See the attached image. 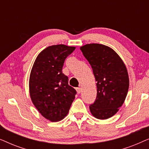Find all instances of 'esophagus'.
I'll list each match as a JSON object with an SVG mask.
<instances>
[{
  "instance_id": "obj_1",
  "label": "esophagus",
  "mask_w": 149,
  "mask_h": 149,
  "mask_svg": "<svg viewBox=\"0 0 149 149\" xmlns=\"http://www.w3.org/2000/svg\"><path fill=\"white\" fill-rule=\"evenodd\" d=\"M81 89H81V87H77V88L76 89V90H77V93H80L81 92Z\"/></svg>"
}]
</instances>
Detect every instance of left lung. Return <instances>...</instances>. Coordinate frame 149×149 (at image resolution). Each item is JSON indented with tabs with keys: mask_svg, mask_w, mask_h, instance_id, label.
Returning <instances> with one entry per match:
<instances>
[{
	"mask_svg": "<svg viewBox=\"0 0 149 149\" xmlns=\"http://www.w3.org/2000/svg\"><path fill=\"white\" fill-rule=\"evenodd\" d=\"M80 49L91 65L97 81V96L89 109L97 119H109L117 113L127 96V68L117 53L109 47L92 43Z\"/></svg>",
	"mask_w": 149,
	"mask_h": 149,
	"instance_id": "8db88e82",
	"label": "left lung"
}]
</instances>
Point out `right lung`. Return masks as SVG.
I'll return each mask as SVG.
<instances>
[{"label": "right lung", "mask_w": 149, "mask_h": 149, "mask_svg": "<svg viewBox=\"0 0 149 149\" xmlns=\"http://www.w3.org/2000/svg\"><path fill=\"white\" fill-rule=\"evenodd\" d=\"M75 49L64 45L49 46L40 53L30 72L29 88L32 103L47 119L61 121L68 114L77 91L62 73L64 61Z\"/></svg>", "instance_id": "add662e5"}]
</instances>
